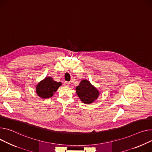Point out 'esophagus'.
I'll use <instances>...</instances> for the list:
<instances>
[{
	"label": "esophagus",
	"instance_id": "34e87169",
	"mask_svg": "<svg viewBox=\"0 0 152 152\" xmlns=\"http://www.w3.org/2000/svg\"><path fill=\"white\" fill-rule=\"evenodd\" d=\"M69 82H67V81H65V83H64V85L65 86H69Z\"/></svg>",
	"mask_w": 152,
	"mask_h": 152
}]
</instances>
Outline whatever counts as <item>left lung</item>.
I'll return each instance as SVG.
<instances>
[{"instance_id":"8db88e82","label":"left lung","mask_w":152,"mask_h":152,"mask_svg":"<svg viewBox=\"0 0 152 152\" xmlns=\"http://www.w3.org/2000/svg\"><path fill=\"white\" fill-rule=\"evenodd\" d=\"M76 90L80 101L85 104L94 102L99 96V91L86 79L81 80Z\"/></svg>"}]
</instances>
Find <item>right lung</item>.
I'll use <instances>...</instances> for the list:
<instances>
[{"mask_svg":"<svg viewBox=\"0 0 152 152\" xmlns=\"http://www.w3.org/2000/svg\"><path fill=\"white\" fill-rule=\"evenodd\" d=\"M62 83H57L50 77H46L40 81L36 87V92L38 96L42 98H50L54 95Z\"/></svg>","mask_w":152,"mask_h":152,"instance_id":"add662e5","label":"right lung"}]
</instances>
